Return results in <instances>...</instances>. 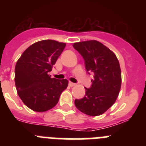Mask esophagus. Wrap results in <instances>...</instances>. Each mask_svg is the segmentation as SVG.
Segmentation results:
<instances>
[{"mask_svg":"<svg viewBox=\"0 0 146 146\" xmlns=\"http://www.w3.org/2000/svg\"><path fill=\"white\" fill-rule=\"evenodd\" d=\"M69 85L71 86V87H72V86H76V83H74V82H69Z\"/></svg>","mask_w":146,"mask_h":146,"instance_id":"34e87169","label":"esophagus"}]
</instances>
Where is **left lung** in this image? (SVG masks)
I'll use <instances>...</instances> for the list:
<instances>
[{"mask_svg": "<svg viewBox=\"0 0 146 146\" xmlns=\"http://www.w3.org/2000/svg\"><path fill=\"white\" fill-rule=\"evenodd\" d=\"M73 47L85 61L86 72L94 74L92 84L86 88V95L75 99L80 111L97 116L107 111L115 103L121 86V72L118 58L111 50L98 41L77 42Z\"/></svg>", "mask_w": 146, "mask_h": 146, "instance_id": "obj_1", "label": "left lung"}]
</instances>
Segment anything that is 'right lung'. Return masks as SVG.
Masks as SVG:
<instances>
[{
    "mask_svg": "<svg viewBox=\"0 0 146 146\" xmlns=\"http://www.w3.org/2000/svg\"><path fill=\"white\" fill-rule=\"evenodd\" d=\"M65 47V43L55 40H42L28 47L17 62V91L30 109L44 112L54 108L68 86L67 80L51 78L48 74Z\"/></svg>",
    "mask_w": 146,
    "mask_h": 146,
    "instance_id": "obj_1",
    "label": "right lung"
}]
</instances>
